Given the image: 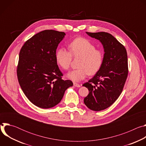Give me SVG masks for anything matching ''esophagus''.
<instances>
[{"instance_id": "obj_1", "label": "esophagus", "mask_w": 146, "mask_h": 146, "mask_svg": "<svg viewBox=\"0 0 146 146\" xmlns=\"http://www.w3.org/2000/svg\"><path fill=\"white\" fill-rule=\"evenodd\" d=\"M73 85L76 87H81V85H80V84H77V83H76V82L73 83Z\"/></svg>"}]
</instances>
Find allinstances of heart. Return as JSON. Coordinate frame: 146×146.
I'll use <instances>...</instances> for the list:
<instances>
[{
	"label": "heart",
	"instance_id": "heart-1",
	"mask_svg": "<svg viewBox=\"0 0 146 146\" xmlns=\"http://www.w3.org/2000/svg\"><path fill=\"white\" fill-rule=\"evenodd\" d=\"M69 51L64 48H59L55 54L56 63L63 70L70 68L72 57L80 58L76 70L69 72L66 77L73 82H79L84 79L87 75L96 74L100 69L104 54L102 50L96 48L90 40L82 37L73 40L69 45Z\"/></svg>",
	"mask_w": 146,
	"mask_h": 146
}]
</instances>
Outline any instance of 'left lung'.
<instances>
[{
  "label": "left lung",
  "instance_id": "8db88e82",
  "mask_svg": "<svg viewBox=\"0 0 146 146\" xmlns=\"http://www.w3.org/2000/svg\"><path fill=\"white\" fill-rule=\"evenodd\" d=\"M86 33L99 40L104 48L102 66L99 72L82 86L89 90L85 105L94 111L110 107L121 95L128 74V56L125 47L111 34L100 32Z\"/></svg>",
  "mask_w": 146,
  "mask_h": 146
}]
</instances>
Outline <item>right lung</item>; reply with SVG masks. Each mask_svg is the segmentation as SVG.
I'll use <instances>...</instances> for the list:
<instances>
[{"mask_svg":"<svg viewBox=\"0 0 146 146\" xmlns=\"http://www.w3.org/2000/svg\"><path fill=\"white\" fill-rule=\"evenodd\" d=\"M66 34L54 30L41 31L28 40L20 50L17 69L21 88L35 106L51 108L60 102L73 84L62 79L56 63L57 47Z\"/></svg>","mask_w":146,"mask_h":146,"instance_id":"obj_1","label":"right lung"}]
</instances>
